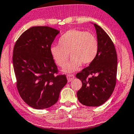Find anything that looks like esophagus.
<instances>
[{
    "label": "esophagus",
    "mask_w": 134,
    "mask_h": 134,
    "mask_svg": "<svg viewBox=\"0 0 134 134\" xmlns=\"http://www.w3.org/2000/svg\"><path fill=\"white\" fill-rule=\"evenodd\" d=\"M67 78L69 82H71V81H72L73 80L75 79V76L73 75V74H67Z\"/></svg>",
    "instance_id": "obj_1"
}]
</instances>
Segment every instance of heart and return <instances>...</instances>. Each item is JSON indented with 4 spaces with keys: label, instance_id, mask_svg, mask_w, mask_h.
<instances>
[{
    "label": "heart",
    "instance_id": "1",
    "mask_svg": "<svg viewBox=\"0 0 134 134\" xmlns=\"http://www.w3.org/2000/svg\"><path fill=\"white\" fill-rule=\"evenodd\" d=\"M59 45L50 47L51 55L57 65L64 67L69 53L72 57L64 68L65 72H72L82 65H88L95 60L99 52V41L94 34L79 30H70L60 37Z\"/></svg>",
    "mask_w": 134,
    "mask_h": 134
}]
</instances>
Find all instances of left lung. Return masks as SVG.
<instances>
[{
	"label": "left lung",
	"mask_w": 134,
	"mask_h": 134,
	"mask_svg": "<svg viewBox=\"0 0 134 134\" xmlns=\"http://www.w3.org/2000/svg\"><path fill=\"white\" fill-rule=\"evenodd\" d=\"M99 41V52L95 60L77 73L82 87L77 98L82 104L99 106L109 99L116 84L118 57L113 42L102 28L94 23Z\"/></svg>",
	"instance_id": "8db88e82"
}]
</instances>
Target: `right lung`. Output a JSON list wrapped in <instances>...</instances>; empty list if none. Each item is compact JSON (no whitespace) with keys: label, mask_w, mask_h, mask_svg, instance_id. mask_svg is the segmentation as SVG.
Wrapping results in <instances>:
<instances>
[{"label":"right lung","mask_w":134,"mask_h":134,"mask_svg":"<svg viewBox=\"0 0 134 134\" xmlns=\"http://www.w3.org/2000/svg\"><path fill=\"white\" fill-rule=\"evenodd\" d=\"M59 31L49 26H33L21 34L13 51L16 87L23 100L37 109L49 108L58 101L67 83L50 53Z\"/></svg>","instance_id":"add662e5"}]
</instances>
